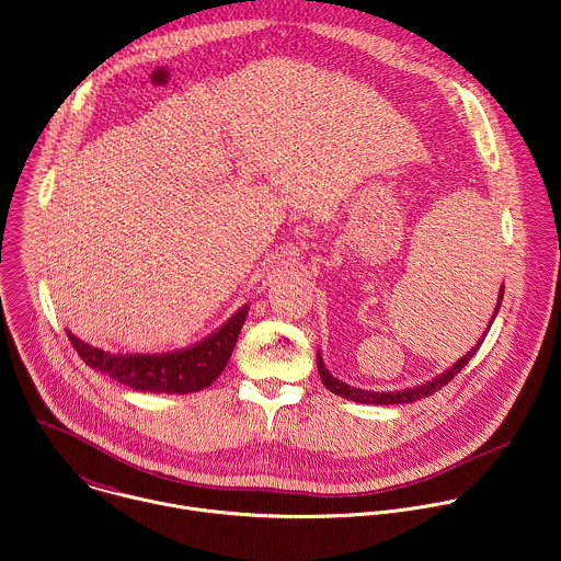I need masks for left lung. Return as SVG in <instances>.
I'll use <instances>...</instances> for the list:
<instances>
[{
    "instance_id": "left-lung-1",
    "label": "left lung",
    "mask_w": 561,
    "mask_h": 561,
    "mask_svg": "<svg viewBox=\"0 0 561 561\" xmlns=\"http://www.w3.org/2000/svg\"><path fill=\"white\" fill-rule=\"evenodd\" d=\"M503 295H505V286L501 288V295H499V304H496V310H494V314H492V321L496 319V314H499V308H501V301H503ZM490 332V330H488ZM485 336L488 334H483V339L453 367V369H448L444 376H439V378H435L433 382H426V385H422V387H415V389H407V391H393V393H371V391H363V389H356V387H350V385H345V382H341V380H336L328 369H325V365H323V358H321V354H317V367H319V376H321V382L325 385V389H330L332 393H336V396H341V398H347V400H354V402H360V404H409V402H415V400H422V398H428V396H433L435 391H439L442 387H446L468 363H470V358L479 352V347H481V343L485 341Z\"/></svg>"
}]
</instances>
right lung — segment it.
Masks as SVG:
<instances>
[{"mask_svg":"<svg viewBox=\"0 0 561 561\" xmlns=\"http://www.w3.org/2000/svg\"><path fill=\"white\" fill-rule=\"evenodd\" d=\"M249 306H242L225 325L205 341L168 354H108L67 332L78 356L93 369L108 374L119 385L150 393H194L209 387L225 369Z\"/></svg>","mask_w":561,"mask_h":561,"instance_id":"add662e5","label":"right lung"}]
</instances>
